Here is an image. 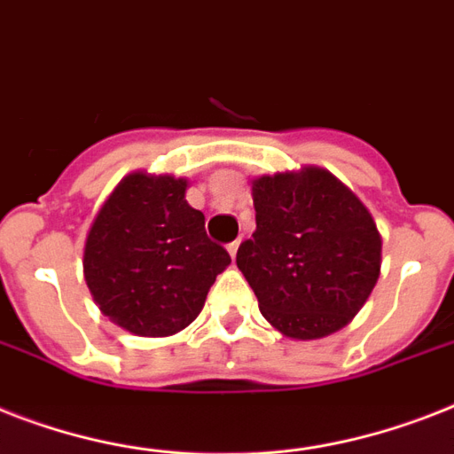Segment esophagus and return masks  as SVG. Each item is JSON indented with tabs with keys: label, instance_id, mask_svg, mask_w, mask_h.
<instances>
[{
	"label": "esophagus",
	"instance_id": "34e87169",
	"mask_svg": "<svg viewBox=\"0 0 454 454\" xmlns=\"http://www.w3.org/2000/svg\"><path fill=\"white\" fill-rule=\"evenodd\" d=\"M238 249H239V239H235V242H231V245H228V254H231V259H235V256H238Z\"/></svg>",
	"mask_w": 454,
	"mask_h": 454
}]
</instances>
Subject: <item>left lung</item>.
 Instances as JSON below:
<instances>
[{
	"label": "left lung",
	"mask_w": 454,
	"mask_h": 454,
	"mask_svg": "<svg viewBox=\"0 0 454 454\" xmlns=\"http://www.w3.org/2000/svg\"><path fill=\"white\" fill-rule=\"evenodd\" d=\"M256 231L238 268L272 329L324 338L355 319L380 278L382 238L366 205L329 169L252 179Z\"/></svg>",
	"instance_id": "obj_1"
}]
</instances>
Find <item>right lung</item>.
<instances>
[{
	"label": "right lung",
	"instance_id": "add662e5",
	"mask_svg": "<svg viewBox=\"0 0 454 454\" xmlns=\"http://www.w3.org/2000/svg\"><path fill=\"white\" fill-rule=\"evenodd\" d=\"M189 179L130 172L95 215L83 247L90 296L121 329L165 338L200 315L231 256L186 202Z\"/></svg>",
	"mask_w": 454,
	"mask_h": 454
}]
</instances>
